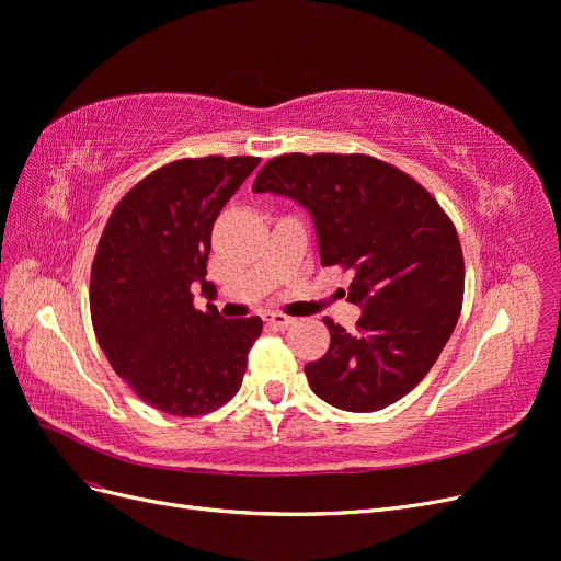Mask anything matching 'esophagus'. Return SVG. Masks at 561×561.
<instances>
[{
	"mask_svg": "<svg viewBox=\"0 0 561 561\" xmlns=\"http://www.w3.org/2000/svg\"><path fill=\"white\" fill-rule=\"evenodd\" d=\"M271 328H278V330H283V328H287V325H293V318H287V316H283V313H268L266 318H264Z\"/></svg>",
	"mask_w": 561,
	"mask_h": 561,
	"instance_id": "1",
	"label": "esophagus"
}]
</instances>
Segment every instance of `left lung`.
I'll use <instances>...</instances> for the list:
<instances>
[{
    "mask_svg": "<svg viewBox=\"0 0 561 561\" xmlns=\"http://www.w3.org/2000/svg\"><path fill=\"white\" fill-rule=\"evenodd\" d=\"M252 192L307 208L320 264L353 274L358 330L325 318L330 348L304 367L313 393L346 412L404 398L439 358L463 304V252L439 203L365 154H283L262 168Z\"/></svg>",
    "mask_w": 561,
    "mask_h": 561,
    "instance_id": "left-lung-1",
    "label": "left lung"
}]
</instances>
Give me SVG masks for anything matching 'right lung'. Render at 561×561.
Wrapping results in <instances>:
<instances>
[{
    "instance_id": "1",
    "label": "right lung",
    "mask_w": 561,
    "mask_h": 561,
    "mask_svg": "<svg viewBox=\"0 0 561 561\" xmlns=\"http://www.w3.org/2000/svg\"><path fill=\"white\" fill-rule=\"evenodd\" d=\"M257 157L173 161L122 198L91 268V318L112 369L163 414L201 416L243 383L260 316L198 311L213 225Z\"/></svg>"
}]
</instances>
